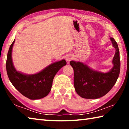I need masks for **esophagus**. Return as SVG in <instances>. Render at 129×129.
Here are the masks:
<instances>
[{"label": "esophagus", "instance_id": "1", "mask_svg": "<svg viewBox=\"0 0 129 129\" xmlns=\"http://www.w3.org/2000/svg\"><path fill=\"white\" fill-rule=\"evenodd\" d=\"M73 59V57L72 56H70V55H69V56H68L67 57H66V60H67V62H69V61H71Z\"/></svg>", "mask_w": 129, "mask_h": 129}]
</instances>
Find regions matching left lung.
<instances>
[{
	"instance_id": "obj_1",
	"label": "left lung",
	"mask_w": 129,
	"mask_h": 129,
	"mask_svg": "<svg viewBox=\"0 0 129 129\" xmlns=\"http://www.w3.org/2000/svg\"><path fill=\"white\" fill-rule=\"evenodd\" d=\"M115 53L113 68L108 73L93 71L82 62L71 61L74 71V86L76 92L84 99H96L106 94L118 78L121 67L118 47L114 39L110 38Z\"/></svg>"
}]
</instances>
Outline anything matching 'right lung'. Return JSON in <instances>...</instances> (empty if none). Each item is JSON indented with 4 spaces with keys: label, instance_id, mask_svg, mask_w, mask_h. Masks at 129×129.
Wrapping results in <instances>:
<instances>
[{
    "label": "right lung",
    "instance_id": "right-lung-1",
    "mask_svg": "<svg viewBox=\"0 0 129 129\" xmlns=\"http://www.w3.org/2000/svg\"><path fill=\"white\" fill-rule=\"evenodd\" d=\"M15 41L10 45L6 61V69L11 82L21 94L30 100L46 97L51 90L54 76L67 64L66 61L62 60L53 63L35 75H24L17 72L13 65L12 50Z\"/></svg>",
    "mask_w": 129,
    "mask_h": 129
}]
</instances>
